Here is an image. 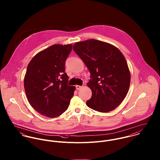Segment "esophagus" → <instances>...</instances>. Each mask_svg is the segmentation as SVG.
<instances>
[{"mask_svg":"<svg viewBox=\"0 0 160 160\" xmlns=\"http://www.w3.org/2000/svg\"><path fill=\"white\" fill-rule=\"evenodd\" d=\"M82 88V86H78V85L76 86V89L77 90H80Z\"/></svg>","mask_w":160,"mask_h":160,"instance_id":"obj_1","label":"esophagus"}]
</instances>
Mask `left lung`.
<instances>
[{
    "label": "left lung",
    "instance_id": "obj_1",
    "mask_svg": "<svg viewBox=\"0 0 160 160\" xmlns=\"http://www.w3.org/2000/svg\"><path fill=\"white\" fill-rule=\"evenodd\" d=\"M73 50L91 73L87 85L92 97L86 105L99 112L113 110L123 101L130 86V72L124 55L116 47L95 39L76 42Z\"/></svg>",
    "mask_w": 160,
    "mask_h": 160
}]
</instances>
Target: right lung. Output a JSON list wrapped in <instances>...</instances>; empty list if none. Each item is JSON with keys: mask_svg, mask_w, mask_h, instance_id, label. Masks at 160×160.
<instances>
[{"mask_svg": "<svg viewBox=\"0 0 160 160\" xmlns=\"http://www.w3.org/2000/svg\"><path fill=\"white\" fill-rule=\"evenodd\" d=\"M72 44H55L39 52L28 65L24 86L28 100L40 114L55 118L68 108L75 87L68 85L65 62Z\"/></svg>", "mask_w": 160, "mask_h": 160, "instance_id": "1", "label": "right lung"}]
</instances>
